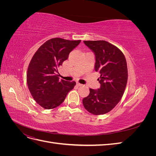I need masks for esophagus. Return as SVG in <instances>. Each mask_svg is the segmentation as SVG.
Instances as JSON below:
<instances>
[{
  "mask_svg": "<svg viewBox=\"0 0 156 156\" xmlns=\"http://www.w3.org/2000/svg\"><path fill=\"white\" fill-rule=\"evenodd\" d=\"M77 85L79 86V87H80V86H83V84H81V83H77Z\"/></svg>",
  "mask_w": 156,
  "mask_h": 156,
  "instance_id": "esophagus-1",
  "label": "esophagus"
}]
</instances>
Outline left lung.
Segmentation results:
<instances>
[{
	"label": "left lung",
	"instance_id": "left-lung-1",
	"mask_svg": "<svg viewBox=\"0 0 156 156\" xmlns=\"http://www.w3.org/2000/svg\"><path fill=\"white\" fill-rule=\"evenodd\" d=\"M95 55V70L100 73L101 86L98 90L90 88L89 95L84 98V108L94 115L111 111L123 96L128 73L123 53L114 45L104 40L83 41Z\"/></svg>",
	"mask_w": 156,
	"mask_h": 156
}]
</instances>
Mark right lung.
I'll return each instance as SVG.
<instances>
[{"label":"right lung","mask_w":156,"mask_h":156,"mask_svg":"<svg viewBox=\"0 0 156 156\" xmlns=\"http://www.w3.org/2000/svg\"><path fill=\"white\" fill-rule=\"evenodd\" d=\"M81 40L52 38L41 45L29 63L27 82L32 98L45 109H52L62 104L68 93L76 83L59 79L58 68Z\"/></svg>","instance_id":"right-lung-1"}]
</instances>
